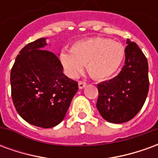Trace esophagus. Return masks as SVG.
Instances as JSON below:
<instances>
[{
	"label": "esophagus",
	"instance_id": "1",
	"mask_svg": "<svg viewBox=\"0 0 158 158\" xmlns=\"http://www.w3.org/2000/svg\"><path fill=\"white\" fill-rule=\"evenodd\" d=\"M86 86V83L85 81H82V80H80L79 81V89H83V88H85Z\"/></svg>",
	"mask_w": 158,
	"mask_h": 158
}]
</instances>
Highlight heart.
Listing matches in <instances>:
<instances>
[{
    "label": "heart",
    "mask_w": 158,
    "mask_h": 158,
    "mask_svg": "<svg viewBox=\"0 0 158 158\" xmlns=\"http://www.w3.org/2000/svg\"><path fill=\"white\" fill-rule=\"evenodd\" d=\"M125 56L124 46L106 38H89L75 42L71 51L63 50L59 58L69 75L75 77L87 64V72L95 79H106L115 74Z\"/></svg>",
    "instance_id": "1"
}]
</instances>
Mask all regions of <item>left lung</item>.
I'll list each match as a JSON object with an SVG mask.
<instances>
[{
  "mask_svg": "<svg viewBox=\"0 0 158 158\" xmlns=\"http://www.w3.org/2000/svg\"><path fill=\"white\" fill-rule=\"evenodd\" d=\"M125 64L109 81L97 85L96 107L103 118L113 123L129 121L139 113L149 90L147 59L135 42L127 39Z\"/></svg>",
  "mask_w": 158,
  "mask_h": 158,
  "instance_id": "8db88e82",
  "label": "left lung"
}]
</instances>
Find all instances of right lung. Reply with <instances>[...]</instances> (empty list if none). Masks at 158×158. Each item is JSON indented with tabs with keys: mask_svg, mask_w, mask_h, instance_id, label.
<instances>
[{
	"mask_svg": "<svg viewBox=\"0 0 158 158\" xmlns=\"http://www.w3.org/2000/svg\"><path fill=\"white\" fill-rule=\"evenodd\" d=\"M45 38L29 43L19 52L11 70V91L20 116L32 125L48 129L64 118L78 82L62 73L61 61L42 49Z\"/></svg>",
	"mask_w": 158,
	"mask_h": 158,
	"instance_id": "obj_1",
	"label": "right lung"
}]
</instances>
